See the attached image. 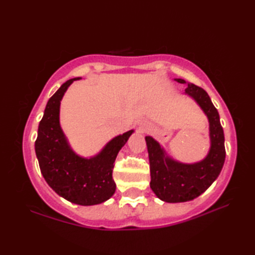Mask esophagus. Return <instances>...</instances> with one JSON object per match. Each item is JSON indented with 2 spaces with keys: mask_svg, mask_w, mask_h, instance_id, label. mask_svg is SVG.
<instances>
[{
  "mask_svg": "<svg viewBox=\"0 0 255 255\" xmlns=\"http://www.w3.org/2000/svg\"><path fill=\"white\" fill-rule=\"evenodd\" d=\"M147 127H148V125H147V123H145L144 121L140 122L138 124V131L139 132H143V131H145V129H147Z\"/></svg>",
  "mask_w": 255,
  "mask_h": 255,
  "instance_id": "34e87169",
  "label": "esophagus"
}]
</instances>
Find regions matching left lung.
Returning a JSON list of instances; mask_svg holds the SVG:
<instances>
[{"label":"left lung","mask_w":255,"mask_h":255,"mask_svg":"<svg viewBox=\"0 0 255 255\" xmlns=\"http://www.w3.org/2000/svg\"><path fill=\"white\" fill-rule=\"evenodd\" d=\"M186 83L183 79H174ZM185 94L202 108L209 122L210 148L207 155L195 163H182L167 155L163 147L152 137H145L150 161V187L156 197L166 203H183L203 194L220 174L226 159L225 134L218 111L207 92L187 83Z\"/></svg>","instance_id":"left-lung-1"}]
</instances>
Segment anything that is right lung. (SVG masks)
Masks as SVG:
<instances>
[{"instance_id": "right-lung-1", "label": "right lung", "mask_w": 255, "mask_h": 255, "mask_svg": "<svg viewBox=\"0 0 255 255\" xmlns=\"http://www.w3.org/2000/svg\"><path fill=\"white\" fill-rule=\"evenodd\" d=\"M80 79L68 80L48 101L35 151L42 176L59 196L73 204L92 206L106 202L115 193L114 162L133 130L113 138L91 158L75 153L60 126V103L69 86Z\"/></svg>"}]
</instances>
